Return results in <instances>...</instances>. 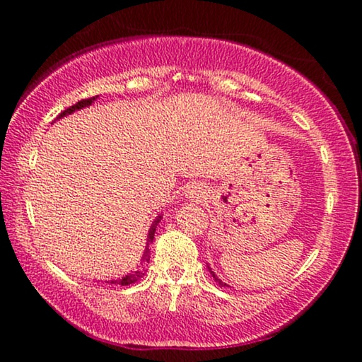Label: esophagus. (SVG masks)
Returning <instances> with one entry per match:
<instances>
[{
  "instance_id": "esophagus-1",
  "label": "esophagus",
  "mask_w": 362,
  "mask_h": 362,
  "mask_svg": "<svg viewBox=\"0 0 362 362\" xmlns=\"http://www.w3.org/2000/svg\"><path fill=\"white\" fill-rule=\"evenodd\" d=\"M185 196L192 202H201L206 199V187L201 182H191V185L186 186Z\"/></svg>"
}]
</instances>
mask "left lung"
Listing matches in <instances>:
<instances>
[{
    "label": "left lung",
    "instance_id": "1",
    "mask_svg": "<svg viewBox=\"0 0 362 362\" xmlns=\"http://www.w3.org/2000/svg\"><path fill=\"white\" fill-rule=\"evenodd\" d=\"M207 270H209V272H211L212 279H214V281H216V284H217V285H219V286H229V285H227V284H224V281H222V280L219 279V276H217V275L214 274V272H212V269H211V267H209V265H207Z\"/></svg>",
    "mask_w": 362,
    "mask_h": 362
}]
</instances>
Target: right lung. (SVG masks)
Returning <instances> with one entry per match:
<instances>
[{
    "mask_svg": "<svg viewBox=\"0 0 362 362\" xmlns=\"http://www.w3.org/2000/svg\"><path fill=\"white\" fill-rule=\"evenodd\" d=\"M97 100V95L95 97H90V98H86V100H81V102H77L76 105H72V107H69L67 110H64L61 115H59L56 120H59V118H62V117H66V115H71V113H74V112H77V110H81V108H86V107H90L93 102ZM161 221V216H158L155 221H153V224H151V227H150V230H148V239H146V249H145V252H143V257H141V262H140V265H143V264H150V244L153 242V239H155V230H156V226H158V222ZM145 275L143 274L141 270H136V272H130V274H127L125 276H122V279H117V280H110L108 281V284H117V285H132V284H135V281H138L141 279V276Z\"/></svg>",
    "mask_w": 362,
    "mask_h": 362,
    "instance_id": "1",
    "label": "right lung"
}]
</instances>
